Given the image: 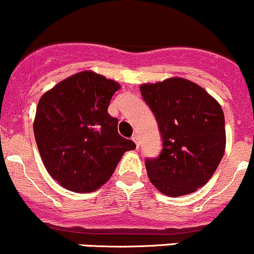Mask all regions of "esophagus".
<instances>
[{
  "mask_svg": "<svg viewBox=\"0 0 254 254\" xmlns=\"http://www.w3.org/2000/svg\"><path fill=\"white\" fill-rule=\"evenodd\" d=\"M131 140L134 141V142L136 143V146H137V147H138V136L136 135V134H134V135L131 136Z\"/></svg>",
  "mask_w": 254,
  "mask_h": 254,
  "instance_id": "34e87169",
  "label": "esophagus"
}]
</instances>
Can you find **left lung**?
I'll use <instances>...</instances> for the list:
<instances>
[{"instance_id": "8db88e82", "label": "left lung", "mask_w": 254, "mask_h": 254, "mask_svg": "<svg viewBox=\"0 0 254 254\" xmlns=\"http://www.w3.org/2000/svg\"><path fill=\"white\" fill-rule=\"evenodd\" d=\"M140 91L163 140L161 154L146 159L149 180L170 197L197 191L214 174L225 151L220 105L199 85L183 78L142 84Z\"/></svg>"}]
</instances>
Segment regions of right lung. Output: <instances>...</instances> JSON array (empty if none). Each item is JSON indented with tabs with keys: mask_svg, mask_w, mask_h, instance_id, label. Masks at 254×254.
I'll return each instance as SVG.
<instances>
[{
	"mask_svg": "<svg viewBox=\"0 0 254 254\" xmlns=\"http://www.w3.org/2000/svg\"><path fill=\"white\" fill-rule=\"evenodd\" d=\"M117 81L85 70L58 82L37 103L34 135L49 174L74 192H92L111 179L123 154L136 148L109 116Z\"/></svg>",
	"mask_w": 254,
	"mask_h": 254,
	"instance_id": "add662e5",
	"label": "right lung"
}]
</instances>
